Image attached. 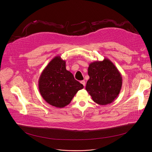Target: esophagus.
Returning <instances> with one entry per match:
<instances>
[{"label":"esophagus","mask_w":152,"mask_h":152,"mask_svg":"<svg viewBox=\"0 0 152 152\" xmlns=\"http://www.w3.org/2000/svg\"><path fill=\"white\" fill-rule=\"evenodd\" d=\"M80 83L85 86V80H81V81H80Z\"/></svg>","instance_id":"obj_1"}]
</instances>
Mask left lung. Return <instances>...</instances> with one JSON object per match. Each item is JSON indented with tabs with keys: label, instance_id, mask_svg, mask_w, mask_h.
Segmentation results:
<instances>
[{
	"label": "left lung",
	"instance_id": "left-lung-1",
	"mask_svg": "<svg viewBox=\"0 0 152 152\" xmlns=\"http://www.w3.org/2000/svg\"><path fill=\"white\" fill-rule=\"evenodd\" d=\"M90 79L85 89L93 101L100 105L111 103L118 97L121 86V75L115 65L107 58L90 64Z\"/></svg>",
	"mask_w": 152,
	"mask_h": 152
}]
</instances>
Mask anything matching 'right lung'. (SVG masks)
Segmentation results:
<instances>
[{"mask_svg": "<svg viewBox=\"0 0 152 152\" xmlns=\"http://www.w3.org/2000/svg\"><path fill=\"white\" fill-rule=\"evenodd\" d=\"M83 86L66 70V61L60 56L53 58L42 72L38 80L39 91L44 100L56 107L68 105Z\"/></svg>", "mask_w": 152, "mask_h": 152, "instance_id": "obj_1", "label": "right lung"}]
</instances>
